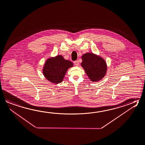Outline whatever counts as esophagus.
I'll use <instances>...</instances> for the list:
<instances>
[{"label":"esophagus","mask_w":145,"mask_h":145,"mask_svg":"<svg viewBox=\"0 0 145 145\" xmlns=\"http://www.w3.org/2000/svg\"><path fill=\"white\" fill-rule=\"evenodd\" d=\"M74 65H76V66H78L79 65V62L78 61H75L74 62Z\"/></svg>","instance_id":"obj_1"}]
</instances>
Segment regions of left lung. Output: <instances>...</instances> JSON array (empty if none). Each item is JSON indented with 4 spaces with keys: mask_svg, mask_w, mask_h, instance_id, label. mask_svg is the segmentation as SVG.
I'll list each match as a JSON object with an SVG mask.
<instances>
[{
    "mask_svg": "<svg viewBox=\"0 0 145 145\" xmlns=\"http://www.w3.org/2000/svg\"><path fill=\"white\" fill-rule=\"evenodd\" d=\"M81 66L92 82L103 79L106 74L107 66L105 60L93 53H87L82 56Z\"/></svg>",
    "mask_w": 145,
    "mask_h": 145,
    "instance_id": "1",
    "label": "left lung"
}]
</instances>
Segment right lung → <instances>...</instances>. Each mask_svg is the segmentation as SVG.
<instances>
[{"mask_svg":"<svg viewBox=\"0 0 145 145\" xmlns=\"http://www.w3.org/2000/svg\"><path fill=\"white\" fill-rule=\"evenodd\" d=\"M73 66L70 60L65 59L62 55L50 57L46 59L42 72L46 79L54 84L61 83L69 68Z\"/></svg>","mask_w":145,"mask_h":145,"instance_id":"1","label":"right lung"}]
</instances>
